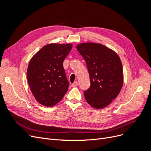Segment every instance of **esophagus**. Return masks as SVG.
Instances as JSON below:
<instances>
[{
	"label": "esophagus",
	"mask_w": 151,
	"mask_h": 151,
	"mask_svg": "<svg viewBox=\"0 0 151 151\" xmlns=\"http://www.w3.org/2000/svg\"><path fill=\"white\" fill-rule=\"evenodd\" d=\"M77 86H78V82H77V81H75L74 83L72 84V85H71V86L73 87V88H74V87H77Z\"/></svg>",
	"instance_id": "esophagus-1"
}]
</instances>
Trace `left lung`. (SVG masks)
Returning <instances> with one entry per match:
<instances>
[{
    "mask_svg": "<svg viewBox=\"0 0 151 151\" xmlns=\"http://www.w3.org/2000/svg\"><path fill=\"white\" fill-rule=\"evenodd\" d=\"M86 63L91 85L84 91L91 106L101 109L115 99L123 86V74L120 57L112 50L94 43H81L76 47Z\"/></svg>",
    "mask_w": 151,
    "mask_h": 151,
    "instance_id": "obj_1",
    "label": "left lung"
}]
</instances>
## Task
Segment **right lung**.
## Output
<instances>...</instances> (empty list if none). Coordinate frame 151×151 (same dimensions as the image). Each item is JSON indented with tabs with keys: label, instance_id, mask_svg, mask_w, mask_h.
<instances>
[{
	"label": "right lung",
	"instance_id": "obj_1",
	"mask_svg": "<svg viewBox=\"0 0 151 151\" xmlns=\"http://www.w3.org/2000/svg\"><path fill=\"white\" fill-rule=\"evenodd\" d=\"M72 47V44H49L29 61L27 70L29 88L36 101L43 106H55L68 91L69 83L63 62Z\"/></svg>",
	"mask_w": 151,
	"mask_h": 151
}]
</instances>
